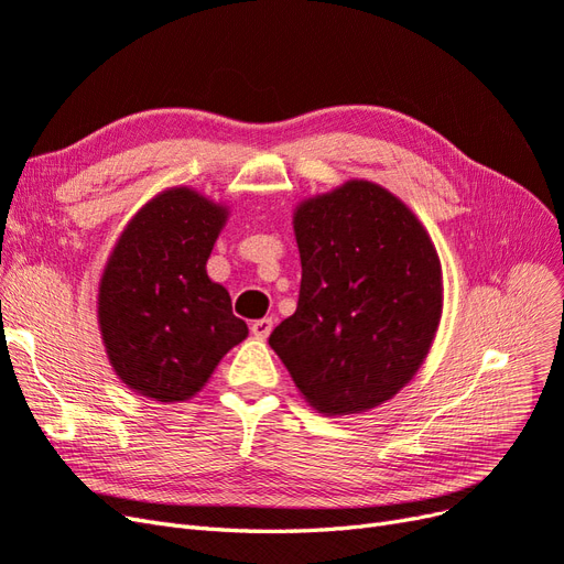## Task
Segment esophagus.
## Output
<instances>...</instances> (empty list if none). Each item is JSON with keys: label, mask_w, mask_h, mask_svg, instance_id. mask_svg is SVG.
<instances>
[{"label": "esophagus", "mask_w": 564, "mask_h": 564, "mask_svg": "<svg viewBox=\"0 0 564 564\" xmlns=\"http://www.w3.org/2000/svg\"><path fill=\"white\" fill-rule=\"evenodd\" d=\"M270 332H272V319L270 317H263V319H256L253 324H251V334L256 336V338H268L270 336Z\"/></svg>", "instance_id": "1"}]
</instances>
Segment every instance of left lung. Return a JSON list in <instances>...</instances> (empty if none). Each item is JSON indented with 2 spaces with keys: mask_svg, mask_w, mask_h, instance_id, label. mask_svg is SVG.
I'll use <instances>...</instances> for the list:
<instances>
[{
  "mask_svg": "<svg viewBox=\"0 0 564 564\" xmlns=\"http://www.w3.org/2000/svg\"><path fill=\"white\" fill-rule=\"evenodd\" d=\"M301 292L270 348L313 409L362 414L416 377L442 317L429 230L383 185L350 178L294 209Z\"/></svg>",
  "mask_w": 564,
  "mask_h": 564,
  "instance_id": "8db88e82",
  "label": "left lung"
}]
</instances>
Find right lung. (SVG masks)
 <instances>
[{
	"instance_id": "obj_1",
	"label": "right lung",
	"mask_w": 564,
	"mask_h": 564,
	"mask_svg": "<svg viewBox=\"0 0 564 564\" xmlns=\"http://www.w3.org/2000/svg\"><path fill=\"white\" fill-rule=\"evenodd\" d=\"M230 209L176 185L131 216L98 282V329L110 367L135 395L185 402L249 329L207 275Z\"/></svg>"
}]
</instances>
